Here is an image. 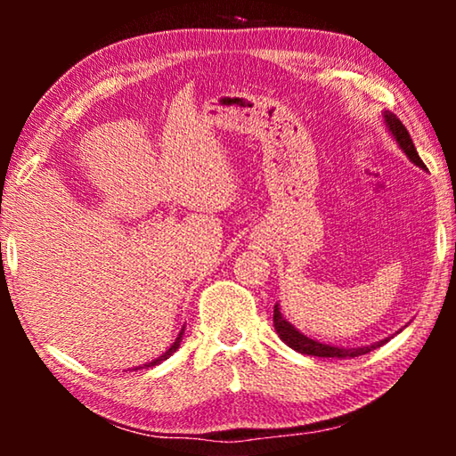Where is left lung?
Returning <instances> with one entry per match:
<instances>
[{"mask_svg": "<svg viewBox=\"0 0 456 456\" xmlns=\"http://www.w3.org/2000/svg\"><path fill=\"white\" fill-rule=\"evenodd\" d=\"M384 120H386V126H388L392 136L396 138L400 149L406 152V157L411 159L414 165H419L420 168H424V163L420 160L419 152H416V149H414L411 134H408L406 126L403 125V122H400L396 114L384 112ZM273 326H275L277 334H280V338L289 346V348L302 352V354H307V356H320V358H356V356H364V354L380 348L382 344L388 342V339H382V342H376L372 346H364V348H338V346L315 342V339L299 334V331L293 328L288 320L283 318L281 312H280V305L273 307Z\"/></svg>", "mask_w": 456, "mask_h": 456, "instance_id": "left-lung-1", "label": "left lung"}]
</instances>
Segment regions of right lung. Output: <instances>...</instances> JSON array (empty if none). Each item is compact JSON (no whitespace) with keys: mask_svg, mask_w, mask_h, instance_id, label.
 Returning a JSON list of instances; mask_svg holds the SVG:
<instances>
[{"mask_svg":"<svg viewBox=\"0 0 456 456\" xmlns=\"http://www.w3.org/2000/svg\"><path fill=\"white\" fill-rule=\"evenodd\" d=\"M181 339H183V331H181V334H179V338H176L175 339V344L171 346V348H168L165 354H163V356H160V358H157V360H152V362H149V364H144V366H136V368H133V370H141V368H151V366H157V364H160V362H163V360H167L168 356H171V354L173 352H176V348H179V346H181Z\"/></svg>","mask_w":456,"mask_h":456,"instance_id":"add662e5","label":"right lung"}]
</instances>
